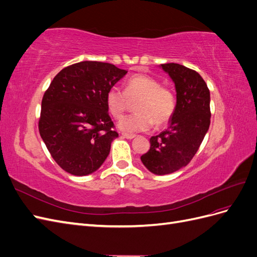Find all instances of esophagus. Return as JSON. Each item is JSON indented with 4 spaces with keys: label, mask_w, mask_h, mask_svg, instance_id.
I'll return each instance as SVG.
<instances>
[{
    "label": "esophagus",
    "mask_w": 257,
    "mask_h": 257,
    "mask_svg": "<svg viewBox=\"0 0 257 257\" xmlns=\"http://www.w3.org/2000/svg\"><path fill=\"white\" fill-rule=\"evenodd\" d=\"M122 137L126 138V139H133V138H135V135H133V134H126V133H122Z\"/></svg>",
    "instance_id": "esophagus-1"
}]
</instances>
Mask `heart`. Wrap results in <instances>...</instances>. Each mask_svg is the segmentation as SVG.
<instances>
[{"instance_id":"obj_1","label":"heart","mask_w":257,"mask_h":257,"mask_svg":"<svg viewBox=\"0 0 257 257\" xmlns=\"http://www.w3.org/2000/svg\"><path fill=\"white\" fill-rule=\"evenodd\" d=\"M137 101L134 114L122 118L118 126L127 133H136L150 130L155 125H164L175 113L176 97L172 90L162 87L161 82L153 77L138 74L126 81L125 89L112 87L107 91L106 105L109 113L115 119L122 116L130 100Z\"/></svg>"}]
</instances>
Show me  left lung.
I'll return each instance as SVG.
<instances>
[{"label": "left lung", "instance_id": "left-lung-1", "mask_svg": "<svg viewBox=\"0 0 257 257\" xmlns=\"http://www.w3.org/2000/svg\"><path fill=\"white\" fill-rule=\"evenodd\" d=\"M176 89V110L168 127L150 138V150L142 155L154 175H168L186 166L197 152L210 125V91L201 76L177 63L161 64Z\"/></svg>", "mask_w": 257, "mask_h": 257}]
</instances>
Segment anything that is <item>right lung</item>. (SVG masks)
Returning a JSON list of instances; mask_svg holds the SVG:
<instances>
[{
    "label": "right lung",
    "mask_w": 257,
    "mask_h": 257,
    "mask_svg": "<svg viewBox=\"0 0 257 257\" xmlns=\"http://www.w3.org/2000/svg\"><path fill=\"white\" fill-rule=\"evenodd\" d=\"M127 71L83 61L62 69L42 100L41 137L58 165L74 176L102 166L118 137L106 105L107 91Z\"/></svg>",
    "instance_id": "1"
}]
</instances>
